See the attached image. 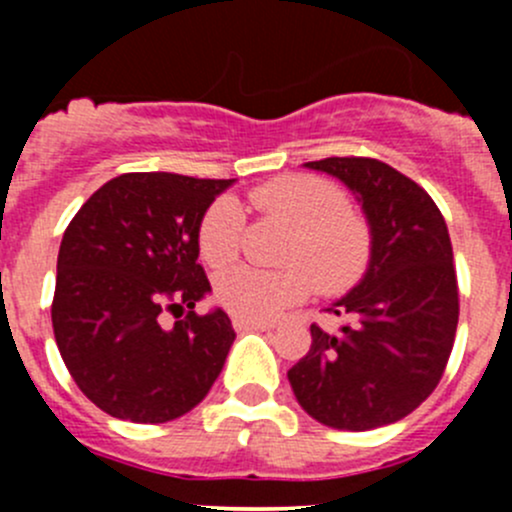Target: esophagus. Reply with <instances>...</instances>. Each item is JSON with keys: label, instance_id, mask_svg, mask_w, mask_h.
<instances>
[{"label": "esophagus", "instance_id": "1", "mask_svg": "<svg viewBox=\"0 0 512 512\" xmlns=\"http://www.w3.org/2000/svg\"><path fill=\"white\" fill-rule=\"evenodd\" d=\"M232 327L237 329V332H267V329H272L275 324L270 322H250V319H232Z\"/></svg>", "mask_w": 512, "mask_h": 512}]
</instances>
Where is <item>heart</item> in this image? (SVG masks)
Returning <instances> with one entry per match:
<instances>
[{
  "instance_id": "obj_1",
  "label": "heart",
  "mask_w": 512,
  "mask_h": 512,
  "mask_svg": "<svg viewBox=\"0 0 512 512\" xmlns=\"http://www.w3.org/2000/svg\"><path fill=\"white\" fill-rule=\"evenodd\" d=\"M250 203L265 218L297 227L287 245L282 272L237 267L215 285L220 307L250 322H270L314 287L347 292L369 270L374 232L369 220L352 210V200L332 180L317 175H282L250 190ZM245 213L235 198H218L198 225V250L205 265L223 270L240 257Z\"/></svg>"
}]
</instances>
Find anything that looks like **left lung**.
I'll return each mask as SVG.
<instances>
[{"mask_svg": "<svg viewBox=\"0 0 512 512\" xmlns=\"http://www.w3.org/2000/svg\"><path fill=\"white\" fill-rule=\"evenodd\" d=\"M342 180L374 232L364 280L312 324V347L287 371L299 406L319 423L369 431L401 421L431 396L458 327V282L446 220L431 195L376 158L304 163Z\"/></svg>", "mask_w": 512, "mask_h": 512, "instance_id": "8db88e82", "label": "left lung"}]
</instances>
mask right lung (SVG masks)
<instances>
[{"label": "right lung", "mask_w": 512, "mask_h": 512, "mask_svg": "<svg viewBox=\"0 0 512 512\" xmlns=\"http://www.w3.org/2000/svg\"><path fill=\"white\" fill-rule=\"evenodd\" d=\"M230 183L123 173L66 227L51 302L56 347L76 386L108 416L173 421L223 371L235 342L230 317L198 314L195 302L210 292L198 225Z\"/></svg>", "instance_id": "1"}]
</instances>
